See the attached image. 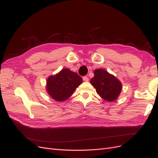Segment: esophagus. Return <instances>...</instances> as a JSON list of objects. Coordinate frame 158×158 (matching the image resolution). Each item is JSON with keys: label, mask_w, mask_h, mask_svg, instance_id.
<instances>
[{"label": "esophagus", "mask_w": 158, "mask_h": 158, "mask_svg": "<svg viewBox=\"0 0 158 158\" xmlns=\"http://www.w3.org/2000/svg\"><path fill=\"white\" fill-rule=\"evenodd\" d=\"M83 79L84 81H89V78L86 77V76H84V77H83Z\"/></svg>", "instance_id": "34e87169"}]
</instances>
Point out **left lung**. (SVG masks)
<instances>
[{
  "label": "left lung",
  "mask_w": 158,
  "mask_h": 158,
  "mask_svg": "<svg viewBox=\"0 0 158 158\" xmlns=\"http://www.w3.org/2000/svg\"><path fill=\"white\" fill-rule=\"evenodd\" d=\"M94 73V76L90 82L100 97L108 102L118 98L122 89L120 81L115 76L102 69H95Z\"/></svg>",
  "instance_id": "1"
}]
</instances>
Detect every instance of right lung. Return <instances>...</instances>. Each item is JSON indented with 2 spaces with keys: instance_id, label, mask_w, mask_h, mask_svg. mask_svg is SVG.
I'll use <instances>...</instances> for the list:
<instances>
[{
  "instance_id": "add662e5",
  "label": "right lung",
  "mask_w": 158,
  "mask_h": 158,
  "mask_svg": "<svg viewBox=\"0 0 158 158\" xmlns=\"http://www.w3.org/2000/svg\"><path fill=\"white\" fill-rule=\"evenodd\" d=\"M82 83L83 79L77 73L65 68L48 78L47 90L53 99L63 102L69 98Z\"/></svg>"
}]
</instances>
